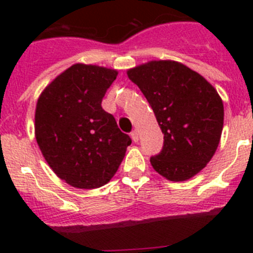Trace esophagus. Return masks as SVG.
<instances>
[{
	"label": "esophagus",
	"instance_id": "1",
	"mask_svg": "<svg viewBox=\"0 0 253 253\" xmlns=\"http://www.w3.org/2000/svg\"><path fill=\"white\" fill-rule=\"evenodd\" d=\"M130 137H131V139H133V142H135V143H137L138 140H139V134H138L137 130L131 131Z\"/></svg>",
	"mask_w": 253,
	"mask_h": 253
}]
</instances>
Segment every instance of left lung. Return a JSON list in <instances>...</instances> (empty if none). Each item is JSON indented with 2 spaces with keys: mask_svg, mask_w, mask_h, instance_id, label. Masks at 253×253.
<instances>
[{
  "mask_svg": "<svg viewBox=\"0 0 253 253\" xmlns=\"http://www.w3.org/2000/svg\"><path fill=\"white\" fill-rule=\"evenodd\" d=\"M146 96L163 133L151 165L169 181H186L211 160L222 137L224 106L209 82L175 60H151L128 69Z\"/></svg>",
  "mask_w": 253,
  "mask_h": 253,
  "instance_id": "8db88e82",
  "label": "left lung"
}]
</instances>
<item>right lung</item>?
<instances>
[{"label": "right lung", "mask_w": 253, "mask_h": 253, "mask_svg": "<svg viewBox=\"0 0 253 253\" xmlns=\"http://www.w3.org/2000/svg\"><path fill=\"white\" fill-rule=\"evenodd\" d=\"M118 71L76 63L40 93L35 109V138L60 180L77 189H96L113 178L131 144L102 97Z\"/></svg>", "instance_id": "add662e5"}]
</instances>
